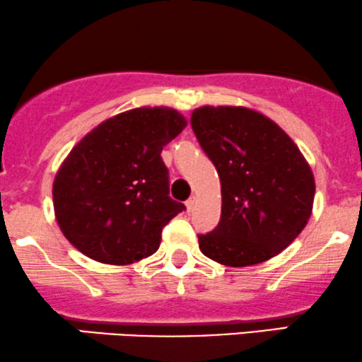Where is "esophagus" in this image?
Listing matches in <instances>:
<instances>
[{"mask_svg":"<svg viewBox=\"0 0 362 362\" xmlns=\"http://www.w3.org/2000/svg\"><path fill=\"white\" fill-rule=\"evenodd\" d=\"M194 205H197V197H191L188 202H186V208H188V211L193 210Z\"/></svg>","mask_w":362,"mask_h":362,"instance_id":"obj_1","label":"esophagus"}]
</instances>
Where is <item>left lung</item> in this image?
<instances>
[{
	"label": "left lung",
	"instance_id": "1",
	"mask_svg": "<svg viewBox=\"0 0 362 362\" xmlns=\"http://www.w3.org/2000/svg\"><path fill=\"white\" fill-rule=\"evenodd\" d=\"M191 127L222 186L220 222L198 235L199 250L232 267L278 256L312 215L315 180L300 148L281 127L244 106H202Z\"/></svg>",
	"mask_w": 362,
	"mask_h": 362
}]
</instances>
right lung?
Returning <instances> with one entry per match:
<instances>
[{
  "mask_svg": "<svg viewBox=\"0 0 362 362\" xmlns=\"http://www.w3.org/2000/svg\"><path fill=\"white\" fill-rule=\"evenodd\" d=\"M186 127L180 112L142 106L100 123L54 180L55 220L67 240L103 264L152 256L160 232L186 206L169 197L160 152Z\"/></svg>",
  "mask_w": 362,
  "mask_h": 362,
  "instance_id": "obj_1",
  "label": "right lung"
}]
</instances>
